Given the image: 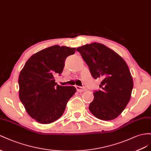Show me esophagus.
<instances>
[{"instance_id": "1", "label": "esophagus", "mask_w": 151, "mask_h": 151, "mask_svg": "<svg viewBox=\"0 0 151 151\" xmlns=\"http://www.w3.org/2000/svg\"><path fill=\"white\" fill-rule=\"evenodd\" d=\"M76 90H77V91H78V92H81L85 91V90H86V88H85L80 87V86H76Z\"/></svg>"}]
</instances>
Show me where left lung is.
Listing matches in <instances>:
<instances>
[{
    "label": "left lung",
    "instance_id": "8db88e82",
    "mask_svg": "<svg viewBox=\"0 0 151 151\" xmlns=\"http://www.w3.org/2000/svg\"><path fill=\"white\" fill-rule=\"evenodd\" d=\"M76 50L87 63L93 78L102 80L101 90L93 93L90 111L104 121L116 118L130 101L133 87L127 64L116 52L100 43L86 44Z\"/></svg>",
    "mask_w": 151,
    "mask_h": 151
}]
</instances>
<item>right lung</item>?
<instances>
[{"mask_svg": "<svg viewBox=\"0 0 151 151\" xmlns=\"http://www.w3.org/2000/svg\"><path fill=\"white\" fill-rule=\"evenodd\" d=\"M76 48L53 45L34 54L21 70L18 79L19 97L28 114L42 124L61 117L68 101L76 92L75 87H64L55 81L61 74L66 58Z\"/></svg>", "mask_w": 151, "mask_h": 151, "instance_id": "right-lung-1", "label": "right lung"}]
</instances>
